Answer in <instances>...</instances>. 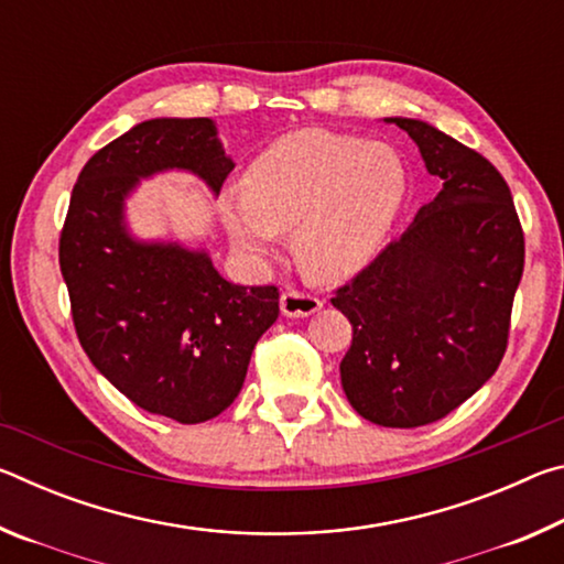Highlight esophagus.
Returning <instances> with one entry per match:
<instances>
[{
	"label": "esophagus",
	"mask_w": 564,
	"mask_h": 564,
	"mask_svg": "<svg viewBox=\"0 0 564 564\" xmlns=\"http://www.w3.org/2000/svg\"><path fill=\"white\" fill-rule=\"evenodd\" d=\"M321 299L311 293H301V291H285L281 295V313L285 318H305L313 316V313L321 311Z\"/></svg>",
	"instance_id": "obj_1"
}]
</instances>
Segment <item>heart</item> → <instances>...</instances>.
<instances>
[{"mask_svg": "<svg viewBox=\"0 0 564 564\" xmlns=\"http://www.w3.org/2000/svg\"><path fill=\"white\" fill-rule=\"evenodd\" d=\"M410 174L388 144L323 129L271 141L243 171V191L218 204L238 253L263 261L279 234L316 283H340L376 259L403 214Z\"/></svg>", "mask_w": 564, "mask_h": 564, "instance_id": "heart-1", "label": "heart"}]
</instances>
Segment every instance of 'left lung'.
Wrapping results in <instances>:
<instances>
[{"label": "left lung", "instance_id": "8db88e82", "mask_svg": "<svg viewBox=\"0 0 564 564\" xmlns=\"http://www.w3.org/2000/svg\"><path fill=\"white\" fill-rule=\"evenodd\" d=\"M443 181L403 236L330 303L350 321L340 386L383 427L435 423L498 370L524 265L510 188L488 159L433 123L388 117Z\"/></svg>", "mask_w": 564, "mask_h": 564}]
</instances>
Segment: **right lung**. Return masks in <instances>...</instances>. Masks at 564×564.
I'll return each instance as SVG.
<instances>
[{"instance_id": "1", "label": "right lung", "mask_w": 564, "mask_h": 564, "mask_svg": "<svg viewBox=\"0 0 564 564\" xmlns=\"http://www.w3.org/2000/svg\"><path fill=\"white\" fill-rule=\"evenodd\" d=\"M234 159L214 119H149L99 149L72 191L59 265L76 336L131 403L176 423L234 403L256 343L279 318L273 285H238L206 248L131 231L141 181L181 171L218 196Z\"/></svg>"}]
</instances>
